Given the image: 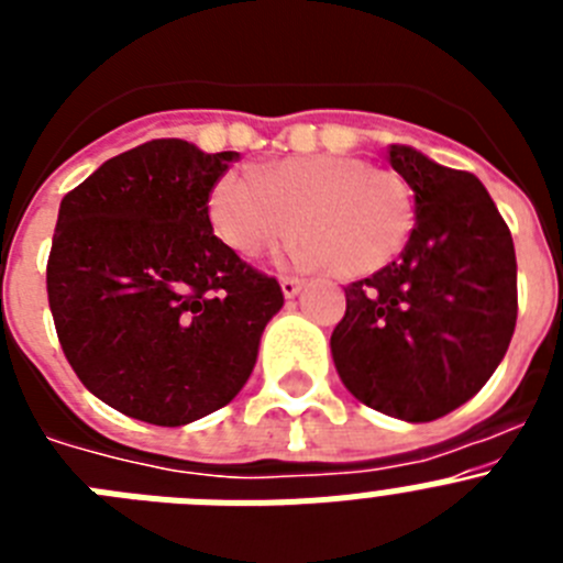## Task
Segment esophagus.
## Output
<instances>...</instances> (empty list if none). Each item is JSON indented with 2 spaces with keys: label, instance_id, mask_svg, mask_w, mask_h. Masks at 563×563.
Returning a JSON list of instances; mask_svg holds the SVG:
<instances>
[{
  "label": "esophagus",
  "instance_id": "obj_1",
  "mask_svg": "<svg viewBox=\"0 0 563 563\" xmlns=\"http://www.w3.org/2000/svg\"><path fill=\"white\" fill-rule=\"evenodd\" d=\"M301 287H305V282L296 276H285L282 278V292H285V298H296L298 292H301Z\"/></svg>",
  "mask_w": 563,
  "mask_h": 563
}]
</instances>
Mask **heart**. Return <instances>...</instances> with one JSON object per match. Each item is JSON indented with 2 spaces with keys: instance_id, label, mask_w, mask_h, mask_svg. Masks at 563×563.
I'll list each match as a JSON object with an SVG mask.
<instances>
[{
  "instance_id": "1",
  "label": "heart",
  "mask_w": 563,
  "mask_h": 563,
  "mask_svg": "<svg viewBox=\"0 0 563 563\" xmlns=\"http://www.w3.org/2000/svg\"><path fill=\"white\" fill-rule=\"evenodd\" d=\"M213 233L239 256H258L296 233V258L357 278L383 271L415 228L400 174L357 157H290L262 172H225L208 194Z\"/></svg>"
}]
</instances>
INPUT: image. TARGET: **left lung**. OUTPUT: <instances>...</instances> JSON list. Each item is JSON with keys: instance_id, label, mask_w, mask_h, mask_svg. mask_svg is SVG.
Returning <instances> with one entry per match:
<instances>
[{"instance_id": "left-lung-1", "label": "left lung", "mask_w": 563, "mask_h": 563, "mask_svg": "<svg viewBox=\"0 0 563 563\" xmlns=\"http://www.w3.org/2000/svg\"><path fill=\"white\" fill-rule=\"evenodd\" d=\"M389 163L415 191L417 222L397 262L343 290L330 346L357 400L429 422L471 400L505 357L519 310L516 251L474 174L411 146H389Z\"/></svg>"}]
</instances>
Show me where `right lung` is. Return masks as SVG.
Listing matches in <instances>:
<instances>
[{
  "instance_id": "1",
  "label": "right lung",
  "mask_w": 563,
  "mask_h": 563,
  "mask_svg": "<svg viewBox=\"0 0 563 563\" xmlns=\"http://www.w3.org/2000/svg\"><path fill=\"white\" fill-rule=\"evenodd\" d=\"M236 152L161 137L67 194L47 258L58 341L98 400L152 426L222 409L285 296L213 236L208 194Z\"/></svg>"
}]
</instances>
